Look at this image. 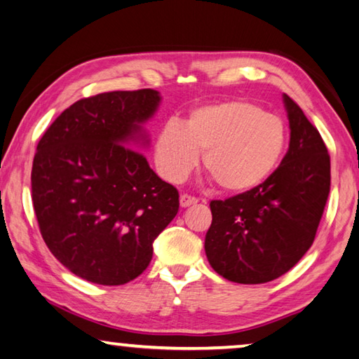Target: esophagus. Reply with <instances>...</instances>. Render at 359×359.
Returning <instances> with one entry per match:
<instances>
[{
    "mask_svg": "<svg viewBox=\"0 0 359 359\" xmlns=\"http://www.w3.org/2000/svg\"><path fill=\"white\" fill-rule=\"evenodd\" d=\"M199 199L194 198V196H190V194H182L180 196V205L182 207H190V205H194L198 204Z\"/></svg>",
    "mask_w": 359,
    "mask_h": 359,
    "instance_id": "obj_1",
    "label": "esophagus"
}]
</instances>
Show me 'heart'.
<instances>
[{
	"mask_svg": "<svg viewBox=\"0 0 359 359\" xmlns=\"http://www.w3.org/2000/svg\"><path fill=\"white\" fill-rule=\"evenodd\" d=\"M287 147L281 117L256 103L226 100L194 109L184 127L169 121L155 144V163L169 182L184 180L202 155L205 172L221 190L245 193L276 171Z\"/></svg>",
	"mask_w": 359,
	"mask_h": 359,
	"instance_id": "b5f03b06",
	"label": "heart"
}]
</instances>
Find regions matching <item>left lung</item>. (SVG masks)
<instances>
[{
    "instance_id": "8db88e82",
    "label": "left lung",
    "mask_w": 359,
    "mask_h": 359,
    "mask_svg": "<svg viewBox=\"0 0 359 359\" xmlns=\"http://www.w3.org/2000/svg\"><path fill=\"white\" fill-rule=\"evenodd\" d=\"M290 142L262 185L212 201L205 254L227 281L264 284L298 264L314 242L331 185L330 154L303 109L284 94Z\"/></svg>"
}]
</instances>
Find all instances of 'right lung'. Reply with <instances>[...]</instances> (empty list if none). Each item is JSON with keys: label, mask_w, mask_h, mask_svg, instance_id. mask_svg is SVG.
Returning a JSON list of instances; mask_svg holds the SVG:
<instances>
[{"label": "right lung", "mask_w": 359, "mask_h": 359, "mask_svg": "<svg viewBox=\"0 0 359 359\" xmlns=\"http://www.w3.org/2000/svg\"><path fill=\"white\" fill-rule=\"evenodd\" d=\"M158 103L154 89L86 97L64 109L37 144L31 190L39 229L51 254L89 283L138 278L154 240L179 212L177 188L133 149Z\"/></svg>", "instance_id": "add662e5"}]
</instances>
